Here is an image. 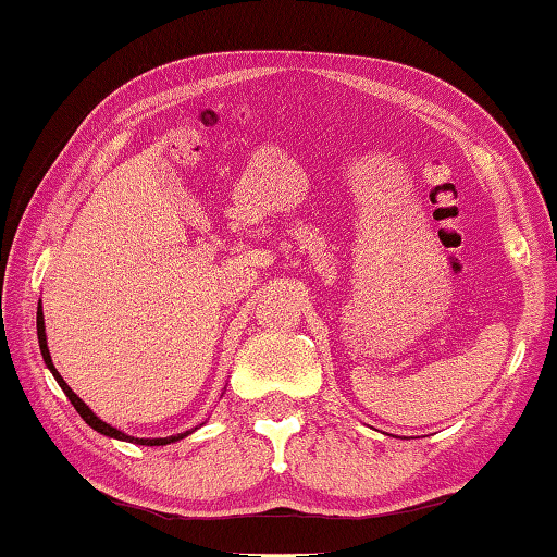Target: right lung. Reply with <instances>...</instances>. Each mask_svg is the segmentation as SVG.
<instances>
[{
    "instance_id": "1",
    "label": "right lung",
    "mask_w": 557,
    "mask_h": 557,
    "mask_svg": "<svg viewBox=\"0 0 557 557\" xmlns=\"http://www.w3.org/2000/svg\"><path fill=\"white\" fill-rule=\"evenodd\" d=\"M36 329H38V346H40V356H44V360H46V366H48V370L53 372V377H55V382L60 384V389L65 392V397L73 401V407L77 409V413L79 417L85 419V423H89V426H92L97 433H104V436H109V438H116V441H128V443H138V446H168V443H175V441H180V438H185V436H189V431H185V433H177V436H168V438H134V436H126V433H121L119 429H114V426H109L107 421H102L97 417V413L87 407V404L77 397V394L67 387V382L60 377V372L55 370V366H53V360H50V352H48V343H46V326H44V311L38 309V317H36Z\"/></svg>"
}]
</instances>
